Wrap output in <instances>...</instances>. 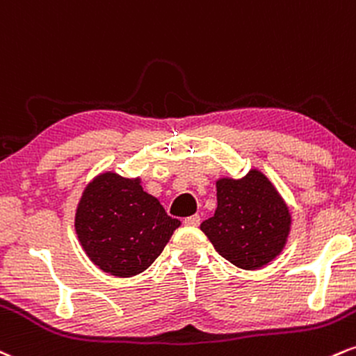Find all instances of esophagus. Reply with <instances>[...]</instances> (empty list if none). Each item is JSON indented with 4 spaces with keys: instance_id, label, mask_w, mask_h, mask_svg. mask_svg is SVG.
Wrapping results in <instances>:
<instances>
[{
    "instance_id": "esophagus-1",
    "label": "esophagus",
    "mask_w": 356,
    "mask_h": 356,
    "mask_svg": "<svg viewBox=\"0 0 356 356\" xmlns=\"http://www.w3.org/2000/svg\"><path fill=\"white\" fill-rule=\"evenodd\" d=\"M200 221H202L200 215H193V216H188V218L183 220V223H185L186 227H198Z\"/></svg>"
}]
</instances>
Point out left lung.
I'll return each mask as SVG.
<instances>
[{
	"label": "left lung",
	"instance_id": "left-lung-1",
	"mask_svg": "<svg viewBox=\"0 0 356 356\" xmlns=\"http://www.w3.org/2000/svg\"><path fill=\"white\" fill-rule=\"evenodd\" d=\"M216 200L215 215L200 228L225 260L238 268L258 270L278 257L291 216L265 175L252 170L241 179H218Z\"/></svg>",
	"mask_w": 356,
	"mask_h": 356
}]
</instances>
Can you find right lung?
<instances>
[{"mask_svg":"<svg viewBox=\"0 0 356 356\" xmlns=\"http://www.w3.org/2000/svg\"><path fill=\"white\" fill-rule=\"evenodd\" d=\"M179 220L143 191L140 178L103 173L79 200L74 228L90 260L113 277H135L160 257Z\"/></svg>","mask_w":356,"mask_h":356,"instance_id":"add662e5","label":"right lung"}]
</instances>
